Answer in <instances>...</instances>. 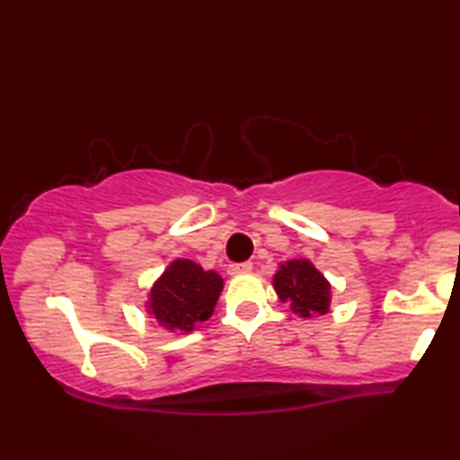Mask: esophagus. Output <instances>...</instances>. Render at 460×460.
I'll return each instance as SVG.
<instances>
[{
    "label": "esophagus",
    "instance_id": "1",
    "mask_svg": "<svg viewBox=\"0 0 460 460\" xmlns=\"http://www.w3.org/2000/svg\"><path fill=\"white\" fill-rule=\"evenodd\" d=\"M253 270V263L252 261H243V263H233L229 266V274L231 276H239V274H247V271Z\"/></svg>",
    "mask_w": 460,
    "mask_h": 460
}]
</instances>
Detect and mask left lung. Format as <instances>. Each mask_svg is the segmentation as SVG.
Instances as JSON below:
<instances>
[{
  "mask_svg": "<svg viewBox=\"0 0 460 460\" xmlns=\"http://www.w3.org/2000/svg\"><path fill=\"white\" fill-rule=\"evenodd\" d=\"M274 288L282 302H290L296 314L313 318L329 313L331 284L308 260H292L279 266Z\"/></svg>",
  "mask_w": 460,
  "mask_h": 460,
  "instance_id": "obj_1",
  "label": "left lung"
}]
</instances>
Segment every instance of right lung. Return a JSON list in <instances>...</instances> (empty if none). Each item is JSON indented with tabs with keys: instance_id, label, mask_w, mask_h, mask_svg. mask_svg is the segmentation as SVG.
Instances as JSON below:
<instances>
[{
	"instance_id": "add662e5",
	"label": "right lung",
	"mask_w": 460,
	"mask_h": 460,
	"mask_svg": "<svg viewBox=\"0 0 460 460\" xmlns=\"http://www.w3.org/2000/svg\"><path fill=\"white\" fill-rule=\"evenodd\" d=\"M221 290L217 271H205L190 260H174L150 290L147 308L164 329L190 332L213 314Z\"/></svg>"
}]
</instances>
